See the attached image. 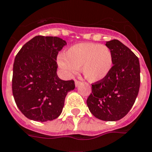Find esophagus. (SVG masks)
I'll return each instance as SVG.
<instances>
[{
    "mask_svg": "<svg viewBox=\"0 0 152 152\" xmlns=\"http://www.w3.org/2000/svg\"><path fill=\"white\" fill-rule=\"evenodd\" d=\"M80 84V81L79 80H75V85H76V87H77Z\"/></svg>",
    "mask_w": 152,
    "mask_h": 152,
    "instance_id": "1",
    "label": "esophagus"
}]
</instances>
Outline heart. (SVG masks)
Segmentation results:
<instances>
[{
	"label": "heart",
	"instance_id": "obj_1",
	"mask_svg": "<svg viewBox=\"0 0 152 152\" xmlns=\"http://www.w3.org/2000/svg\"><path fill=\"white\" fill-rule=\"evenodd\" d=\"M58 66L66 76H71L78 68L84 78L91 83L103 80L110 73L113 65L112 51L106 45L95 43L76 44L60 56Z\"/></svg>",
	"mask_w": 152,
	"mask_h": 152
}]
</instances>
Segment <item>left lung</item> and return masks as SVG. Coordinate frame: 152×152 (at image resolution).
<instances>
[{"label":"left lung","mask_w":152,"mask_h":152,"mask_svg":"<svg viewBox=\"0 0 152 152\" xmlns=\"http://www.w3.org/2000/svg\"><path fill=\"white\" fill-rule=\"evenodd\" d=\"M111 49L113 66L103 80L91 84L87 99L89 111L104 121H116L128 113L140 85V61L131 49L118 40L106 42Z\"/></svg>","instance_id":"8db88e82"}]
</instances>
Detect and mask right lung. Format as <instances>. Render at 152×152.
<instances>
[{
  "instance_id": "1",
  "label": "right lung",
  "mask_w": 152,
  "mask_h": 152,
  "mask_svg": "<svg viewBox=\"0 0 152 152\" xmlns=\"http://www.w3.org/2000/svg\"><path fill=\"white\" fill-rule=\"evenodd\" d=\"M67 45L56 37L37 36L28 41L15 58L12 94L20 111L29 120L46 122L61 114L73 80L58 77L59 51Z\"/></svg>"
}]
</instances>
